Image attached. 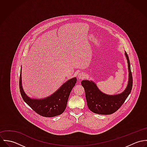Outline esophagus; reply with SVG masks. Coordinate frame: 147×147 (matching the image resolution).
I'll list each match as a JSON object with an SVG mask.
<instances>
[{
  "label": "esophagus",
  "instance_id": "obj_1",
  "mask_svg": "<svg viewBox=\"0 0 147 147\" xmlns=\"http://www.w3.org/2000/svg\"><path fill=\"white\" fill-rule=\"evenodd\" d=\"M86 77V74L84 72H81L80 74H79L78 76V78L79 79H83Z\"/></svg>",
  "mask_w": 147,
  "mask_h": 147
}]
</instances>
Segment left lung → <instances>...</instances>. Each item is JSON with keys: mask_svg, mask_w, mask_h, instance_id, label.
Masks as SVG:
<instances>
[{"mask_svg": "<svg viewBox=\"0 0 147 147\" xmlns=\"http://www.w3.org/2000/svg\"><path fill=\"white\" fill-rule=\"evenodd\" d=\"M128 63V81L125 90L121 93L109 95L101 92L92 80H84L82 85L84 87L88 108L92 112L101 115L111 114L117 111L125 102L132 88V76L128 56L125 53Z\"/></svg>", "mask_w": 147, "mask_h": 147, "instance_id": "8db88e82", "label": "left lung"}]
</instances>
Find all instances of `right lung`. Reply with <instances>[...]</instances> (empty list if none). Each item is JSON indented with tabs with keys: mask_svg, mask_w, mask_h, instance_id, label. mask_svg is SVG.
<instances>
[{
	"mask_svg": "<svg viewBox=\"0 0 147 147\" xmlns=\"http://www.w3.org/2000/svg\"><path fill=\"white\" fill-rule=\"evenodd\" d=\"M76 81V78L67 80L54 93L46 98H32L26 94L22 88L21 68L19 87L24 101L34 111L45 117H53L61 115L65 110L69 94Z\"/></svg>",
	"mask_w": 147,
	"mask_h": 147,
	"instance_id": "right-lung-1",
	"label": "right lung"
}]
</instances>
